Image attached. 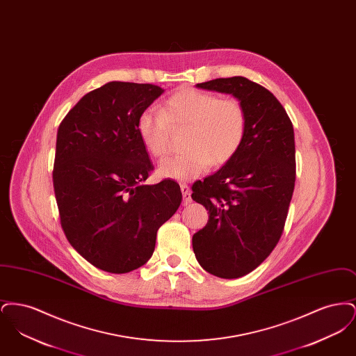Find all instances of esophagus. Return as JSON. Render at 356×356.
I'll list each match as a JSON object with an SVG mask.
<instances>
[{"instance_id": "obj_1", "label": "esophagus", "mask_w": 356, "mask_h": 356, "mask_svg": "<svg viewBox=\"0 0 356 356\" xmlns=\"http://www.w3.org/2000/svg\"><path fill=\"white\" fill-rule=\"evenodd\" d=\"M180 189H181V193H183V200H184V204H189L192 202V197H191V191H189V186H186V184H181L180 186Z\"/></svg>"}]
</instances>
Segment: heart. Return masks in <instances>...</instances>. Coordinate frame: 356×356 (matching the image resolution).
<instances>
[{
	"mask_svg": "<svg viewBox=\"0 0 356 356\" xmlns=\"http://www.w3.org/2000/svg\"><path fill=\"white\" fill-rule=\"evenodd\" d=\"M136 127L145 149L154 157L170 152V128H186V151L161 160L157 167L161 177L186 181L211 165L227 164L236 154L247 132V113L237 99L186 88L160 109L143 111Z\"/></svg>",
	"mask_w": 356,
	"mask_h": 356,
	"instance_id": "obj_1",
	"label": "heart"
}]
</instances>
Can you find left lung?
<instances>
[{
	"mask_svg": "<svg viewBox=\"0 0 356 356\" xmlns=\"http://www.w3.org/2000/svg\"><path fill=\"white\" fill-rule=\"evenodd\" d=\"M196 86L232 95L247 113L236 154L192 186V199L209 213L192 237L195 256L205 271L236 279L260 266L283 234L296 177L293 127L271 92L245 77Z\"/></svg>",
	"mask_w": 356,
	"mask_h": 356,
	"instance_id": "left-lung-1",
	"label": "left lung"
}]
</instances>
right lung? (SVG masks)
<instances>
[{
  "label": "right lung",
  "mask_w": 356,
  "mask_h": 356,
  "mask_svg": "<svg viewBox=\"0 0 356 356\" xmlns=\"http://www.w3.org/2000/svg\"><path fill=\"white\" fill-rule=\"evenodd\" d=\"M164 89L111 81L77 102L58 127L53 186L70 245L95 267L127 273L152 256L157 229L181 204L180 186H147L152 161L137 119Z\"/></svg>",
  "instance_id": "obj_1"
}]
</instances>
